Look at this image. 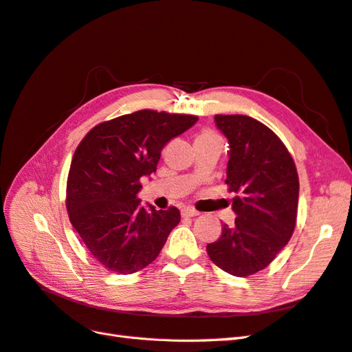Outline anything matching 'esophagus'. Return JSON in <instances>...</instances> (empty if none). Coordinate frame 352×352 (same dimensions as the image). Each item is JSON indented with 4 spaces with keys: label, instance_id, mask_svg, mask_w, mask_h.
Segmentation results:
<instances>
[{
    "label": "esophagus",
    "instance_id": "1",
    "mask_svg": "<svg viewBox=\"0 0 352 352\" xmlns=\"http://www.w3.org/2000/svg\"><path fill=\"white\" fill-rule=\"evenodd\" d=\"M198 214H199V212L197 210H194V208H190V207L182 208V216L184 217H197Z\"/></svg>",
    "mask_w": 352,
    "mask_h": 352
}]
</instances>
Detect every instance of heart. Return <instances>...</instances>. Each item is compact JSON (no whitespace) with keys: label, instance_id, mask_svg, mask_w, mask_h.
<instances>
[{"label":"heart","instance_id":"heart-1","mask_svg":"<svg viewBox=\"0 0 352 352\" xmlns=\"http://www.w3.org/2000/svg\"><path fill=\"white\" fill-rule=\"evenodd\" d=\"M201 136H214V135H212V133H208V132H207V133H202Z\"/></svg>","mask_w":352,"mask_h":352}]
</instances>
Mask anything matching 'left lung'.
Wrapping results in <instances>:
<instances>
[{
  "label": "left lung",
  "mask_w": 352,
  "mask_h": 352,
  "mask_svg": "<svg viewBox=\"0 0 352 352\" xmlns=\"http://www.w3.org/2000/svg\"><path fill=\"white\" fill-rule=\"evenodd\" d=\"M214 122L229 144L226 184L238 195L235 223L223 225L207 252L221 270L245 278L267 267L291 239L300 182L291 154L267 126L242 114H216Z\"/></svg>",
  "instance_id": "1"
}]
</instances>
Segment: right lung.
Instances as JSON below:
<instances>
[{"mask_svg": "<svg viewBox=\"0 0 352 352\" xmlns=\"http://www.w3.org/2000/svg\"><path fill=\"white\" fill-rule=\"evenodd\" d=\"M197 116L141 110L95 126L74 151L66 206L73 228L105 269L131 274L157 257L177 223L176 207L141 206V179L155 172L163 146Z\"/></svg>", "mask_w": 352, "mask_h": 352, "instance_id": "obj_1", "label": "right lung"}]
</instances>
